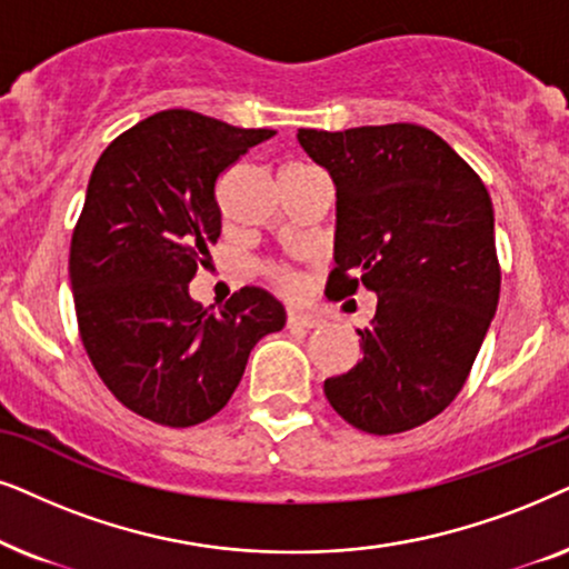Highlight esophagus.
<instances>
[{"mask_svg": "<svg viewBox=\"0 0 569 569\" xmlns=\"http://www.w3.org/2000/svg\"><path fill=\"white\" fill-rule=\"evenodd\" d=\"M320 322H322V317L317 312H305V309H291V312H289V328L312 330Z\"/></svg>", "mask_w": 569, "mask_h": 569, "instance_id": "34e87169", "label": "esophagus"}]
</instances>
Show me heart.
Returning <instances> with one entry per match:
<instances>
[{"label": "heart", "instance_id": "heart-1", "mask_svg": "<svg viewBox=\"0 0 569 569\" xmlns=\"http://www.w3.org/2000/svg\"><path fill=\"white\" fill-rule=\"evenodd\" d=\"M272 278L278 280V283H283V286H291L293 283V276L289 270H283V268H272Z\"/></svg>", "mask_w": 569, "mask_h": 569}]
</instances>
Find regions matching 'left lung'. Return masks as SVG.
Here are the masks:
<instances>
[{
    "instance_id": "8db88e82",
    "label": "left lung",
    "mask_w": 569,
    "mask_h": 569,
    "mask_svg": "<svg viewBox=\"0 0 569 569\" xmlns=\"http://www.w3.org/2000/svg\"><path fill=\"white\" fill-rule=\"evenodd\" d=\"M336 184L338 297L377 293L361 361L325 380L369 435L421 427L452 403L499 301L495 208L471 166L419 124L299 130Z\"/></svg>"
}]
</instances>
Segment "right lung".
I'll return each mask as SVG.
<instances>
[{
	"mask_svg": "<svg viewBox=\"0 0 569 569\" xmlns=\"http://www.w3.org/2000/svg\"><path fill=\"white\" fill-rule=\"evenodd\" d=\"M272 134L158 111L90 173L70 247L74 312L98 377L142 419L184 429L216 416L257 340L286 325L283 305L257 286L218 312L189 297L197 262L221 237L218 177Z\"/></svg>",
	"mask_w": 569,
	"mask_h": 569,
	"instance_id": "add662e5",
	"label": "right lung"
}]
</instances>
